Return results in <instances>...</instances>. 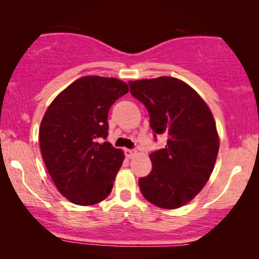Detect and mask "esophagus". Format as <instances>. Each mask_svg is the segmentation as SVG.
I'll use <instances>...</instances> for the list:
<instances>
[{"label":"esophagus","mask_w":259,"mask_h":259,"mask_svg":"<svg viewBox=\"0 0 259 259\" xmlns=\"http://www.w3.org/2000/svg\"><path fill=\"white\" fill-rule=\"evenodd\" d=\"M124 154H125L126 157H128V159H131V157L137 154V152H136L135 150H128V148H125Z\"/></svg>","instance_id":"1"}]
</instances>
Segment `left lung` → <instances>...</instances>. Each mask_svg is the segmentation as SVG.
Wrapping results in <instances>:
<instances>
[{
	"instance_id": "1",
	"label": "left lung",
	"mask_w": 259,
	"mask_h": 259,
	"mask_svg": "<svg viewBox=\"0 0 259 259\" xmlns=\"http://www.w3.org/2000/svg\"><path fill=\"white\" fill-rule=\"evenodd\" d=\"M129 85L150 113L154 137H168L165 148L150 154L152 171L139 179L140 191L156 207L181 208L199 194L216 163L219 137L212 113L192 87L176 77L129 81Z\"/></svg>"
}]
</instances>
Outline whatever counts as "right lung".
I'll list each match as a JSON object with an SVG mask.
<instances>
[{
	"mask_svg": "<svg viewBox=\"0 0 259 259\" xmlns=\"http://www.w3.org/2000/svg\"><path fill=\"white\" fill-rule=\"evenodd\" d=\"M115 77L83 76L52 100L38 130L43 161L61 195L74 204L105 200L124 160L108 142V111L128 94Z\"/></svg>",
	"mask_w": 259,
	"mask_h": 259,
	"instance_id": "right-lung-1",
	"label": "right lung"
}]
</instances>
